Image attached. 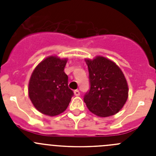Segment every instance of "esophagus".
Segmentation results:
<instances>
[{"label": "esophagus", "instance_id": "esophagus-1", "mask_svg": "<svg viewBox=\"0 0 156 156\" xmlns=\"http://www.w3.org/2000/svg\"><path fill=\"white\" fill-rule=\"evenodd\" d=\"M74 94H75L76 96H79V95L80 94V92L78 90H74Z\"/></svg>", "mask_w": 156, "mask_h": 156}]
</instances>
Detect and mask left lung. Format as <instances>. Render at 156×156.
<instances>
[{"mask_svg": "<svg viewBox=\"0 0 156 156\" xmlns=\"http://www.w3.org/2000/svg\"><path fill=\"white\" fill-rule=\"evenodd\" d=\"M90 90L83 101L92 113L100 117L113 115L120 111L128 98V85L119 67L109 59L97 56L86 59Z\"/></svg>", "mask_w": 156, "mask_h": 156, "instance_id": "obj_1", "label": "left lung"}]
</instances>
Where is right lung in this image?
Wrapping results in <instances>:
<instances>
[{
	"instance_id": "1",
	"label": "right lung",
	"mask_w": 156,
	"mask_h": 156,
	"mask_svg": "<svg viewBox=\"0 0 156 156\" xmlns=\"http://www.w3.org/2000/svg\"><path fill=\"white\" fill-rule=\"evenodd\" d=\"M67 58L49 56L34 70L29 82V96L40 112L55 116L67 108L73 91L69 88L64 69Z\"/></svg>"
}]
</instances>
